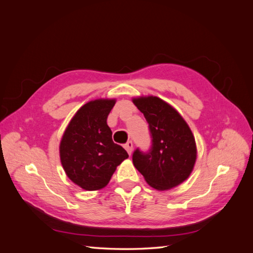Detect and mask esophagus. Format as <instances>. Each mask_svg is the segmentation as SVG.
Listing matches in <instances>:
<instances>
[{
    "label": "esophagus",
    "mask_w": 253,
    "mask_h": 253,
    "mask_svg": "<svg viewBox=\"0 0 253 253\" xmlns=\"http://www.w3.org/2000/svg\"><path fill=\"white\" fill-rule=\"evenodd\" d=\"M125 149H126V152L128 153V155H131L132 152H133V142H132V141H127V142L125 144Z\"/></svg>",
    "instance_id": "esophagus-1"
}]
</instances>
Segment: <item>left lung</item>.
<instances>
[{"label": "left lung", "instance_id": "obj_1", "mask_svg": "<svg viewBox=\"0 0 253 253\" xmlns=\"http://www.w3.org/2000/svg\"><path fill=\"white\" fill-rule=\"evenodd\" d=\"M147 119L152 149H137L133 164L149 185L159 191L170 190L188 179L197 157L195 138L186 120L172 105L156 96L133 98Z\"/></svg>", "mask_w": 253, "mask_h": 253}]
</instances>
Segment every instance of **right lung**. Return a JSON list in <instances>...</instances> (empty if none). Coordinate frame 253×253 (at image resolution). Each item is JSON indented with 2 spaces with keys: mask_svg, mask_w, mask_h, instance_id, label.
<instances>
[{
  "mask_svg": "<svg viewBox=\"0 0 253 253\" xmlns=\"http://www.w3.org/2000/svg\"><path fill=\"white\" fill-rule=\"evenodd\" d=\"M116 99H96L77 111L60 141V160L74 183L86 191L108 185L116 168L128 157L112 139L106 119Z\"/></svg>",
  "mask_w": 253,
  "mask_h": 253,
  "instance_id": "right-lung-1",
  "label": "right lung"
}]
</instances>
